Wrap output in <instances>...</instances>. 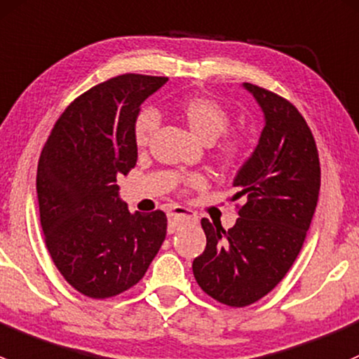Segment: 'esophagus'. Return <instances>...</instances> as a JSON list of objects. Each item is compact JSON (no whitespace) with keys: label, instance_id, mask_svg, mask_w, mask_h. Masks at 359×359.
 Listing matches in <instances>:
<instances>
[{"label":"esophagus","instance_id":"obj_1","mask_svg":"<svg viewBox=\"0 0 359 359\" xmlns=\"http://www.w3.org/2000/svg\"><path fill=\"white\" fill-rule=\"evenodd\" d=\"M168 217H169V233H175L183 223H191V221H195V216H191L190 210L183 209V207H172V209L168 212Z\"/></svg>","mask_w":359,"mask_h":359}]
</instances>
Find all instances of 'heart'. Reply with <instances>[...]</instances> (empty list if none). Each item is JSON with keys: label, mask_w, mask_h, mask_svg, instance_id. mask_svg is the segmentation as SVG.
Returning a JSON list of instances; mask_svg holds the SVG:
<instances>
[{"label": "heart", "mask_w": 359, "mask_h": 359, "mask_svg": "<svg viewBox=\"0 0 359 359\" xmlns=\"http://www.w3.org/2000/svg\"><path fill=\"white\" fill-rule=\"evenodd\" d=\"M181 116L184 117L191 131L204 140L205 143L214 142L230 128V114L226 112L223 105L216 100L209 97H190L183 100L180 105ZM161 124V116L154 107H143L135 117L133 124V138L138 149H145L150 143L155 131ZM217 158L223 164H235L245 155V138L240 135L224 136L216 150ZM184 187L187 188H201L207 183L204 176L191 175L184 178Z\"/></svg>", "instance_id": "heart-1"}]
</instances>
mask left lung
Masks as SVG:
<instances>
[{
  "mask_svg": "<svg viewBox=\"0 0 359 359\" xmlns=\"http://www.w3.org/2000/svg\"><path fill=\"white\" fill-rule=\"evenodd\" d=\"M264 112L259 143L236 172L242 198L230 230L202 219L205 250L194 261L201 289L221 304L243 308L282 282L302 249L320 194V157L304 117L283 97L243 83Z\"/></svg>",
  "mask_w": 359,
  "mask_h": 359,
  "instance_id": "obj_1",
  "label": "left lung"
}]
</instances>
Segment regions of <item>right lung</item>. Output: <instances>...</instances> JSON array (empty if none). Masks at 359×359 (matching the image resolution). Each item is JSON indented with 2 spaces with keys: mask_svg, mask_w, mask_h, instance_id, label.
I'll list each match as a JSON object with an SVG mask.
<instances>
[{
  "mask_svg": "<svg viewBox=\"0 0 359 359\" xmlns=\"http://www.w3.org/2000/svg\"><path fill=\"white\" fill-rule=\"evenodd\" d=\"M165 83L123 74L97 84L58 117L39 157L36 190L48 252L91 299L136 285L165 238V214H131L117 187L138 158L133 124L140 105Z\"/></svg>",
  "mask_w": 359,
  "mask_h": 359,
  "instance_id": "1",
  "label": "right lung"
}]
</instances>
